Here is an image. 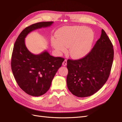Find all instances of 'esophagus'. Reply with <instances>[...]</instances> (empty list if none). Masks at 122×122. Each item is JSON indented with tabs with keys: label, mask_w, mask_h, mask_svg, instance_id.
<instances>
[{
	"label": "esophagus",
	"mask_w": 122,
	"mask_h": 122,
	"mask_svg": "<svg viewBox=\"0 0 122 122\" xmlns=\"http://www.w3.org/2000/svg\"><path fill=\"white\" fill-rule=\"evenodd\" d=\"M67 60H64V61H63V62H62V65H63L64 66H66V65H67Z\"/></svg>",
	"instance_id": "esophagus-1"
}]
</instances>
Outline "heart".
I'll return each instance as SVG.
<instances>
[{
	"label": "heart",
	"instance_id": "1",
	"mask_svg": "<svg viewBox=\"0 0 122 122\" xmlns=\"http://www.w3.org/2000/svg\"><path fill=\"white\" fill-rule=\"evenodd\" d=\"M57 39L51 41L54 48L59 52H65L70 48L69 54L72 58H82L89 52L94 40V34L86 27L75 26L61 29L57 33Z\"/></svg>",
	"mask_w": 122,
	"mask_h": 122
}]
</instances>
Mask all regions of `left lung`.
I'll return each mask as SVG.
<instances>
[{"mask_svg":"<svg viewBox=\"0 0 122 122\" xmlns=\"http://www.w3.org/2000/svg\"><path fill=\"white\" fill-rule=\"evenodd\" d=\"M113 45L105 31L93 48L84 57L68 60L67 84L69 90L78 97L94 94L107 80L113 60Z\"/></svg>","mask_w":122,"mask_h":122,"instance_id":"left-lung-1","label":"left lung"}]
</instances>
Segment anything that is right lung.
I'll return each mask as SVG.
<instances>
[{"mask_svg": "<svg viewBox=\"0 0 122 122\" xmlns=\"http://www.w3.org/2000/svg\"><path fill=\"white\" fill-rule=\"evenodd\" d=\"M53 23L41 22L29 26L20 33L14 44L11 60L14 76L21 89L32 96H40L48 91L64 59L51 56L47 50L39 54L32 53L25 45V38L30 32Z\"/></svg>", "mask_w": 122, "mask_h": 122, "instance_id": "add662e5", "label": "right lung"}]
</instances>
